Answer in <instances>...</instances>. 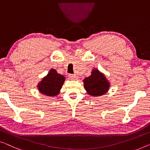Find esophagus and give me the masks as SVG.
<instances>
[{"label": "esophagus", "instance_id": "obj_1", "mask_svg": "<svg viewBox=\"0 0 150 150\" xmlns=\"http://www.w3.org/2000/svg\"><path fill=\"white\" fill-rule=\"evenodd\" d=\"M69 77L71 79H77V78H78L77 76H76L75 75H72V74H69Z\"/></svg>", "mask_w": 150, "mask_h": 150}]
</instances>
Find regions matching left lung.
I'll use <instances>...</instances> for the list:
<instances>
[{
	"label": "left lung",
	"mask_w": 150,
	"mask_h": 150,
	"mask_svg": "<svg viewBox=\"0 0 150 150\" xmlns=\"http://www.w3.org/2000/svg\"><path fill=\"white\" fill-rule=\"evenodd\" d=\"M83 82L87 93L94 97L106 94L110 87V83L105 75L96 68L92 69L90 76L85 78Z\"/></svg>",
	"instance_id": "8db88e82"
}]
</instances>
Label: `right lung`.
Returning <instances> with one entry per match:
<instances>
[{
  "mask_svg": "<svg viewBox=\"0 0 150 150\" xmlns=\"http://www.w3.org/2000/svg\"><path fill=\"white\" fill-rule=\"evenodd\" d=\"M65 77L57 73L54 69H51L48 74L42 78L37 85V88L42 94L49 97L57 96L59 94Z\"/></svg>",
  "mask_w": 150,
  "mask_h": 150,
  "instance_id": "add662e5",
  "label": "right lung"
}]
</instances>
